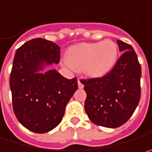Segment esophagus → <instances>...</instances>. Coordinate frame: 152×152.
I'll use <instances>...</instances> for the list:
<instances>
[{
	"instance_id": "esophagus-1",
	"label": "esophagus",
	"mask_w": 152,
	"mask_h": 152,
	"mask_svg": "<svg viewBox=\"0 0 152 152\" xmlns=\"http://www.w3.org/2000/svg\"><path fill=\"white\" fill-rule=\"evenodd\" d=\"M77 83H78V88H79V89H83V79H82V78H78V80H77Z\"/></svg>"
}]
</instances>
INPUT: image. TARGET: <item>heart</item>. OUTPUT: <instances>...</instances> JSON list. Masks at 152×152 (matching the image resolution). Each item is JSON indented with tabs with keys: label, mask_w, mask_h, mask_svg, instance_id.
Instances as JSON below:
<instances>
[{
	"label": "heart",
	"mask_w": 152,
	"mask_h": 152,
	"mask_svg": "<svg viewBox=\"0 0 152 152\" xmlns=\"http://www.w3.org/2000/svg\"><path fill=\"white\" fill-rule=\"evenodd\" d=\"M118 47L111 40L83 42L71 46L67 51L64 64L90 78L106 76L116 65Z\"/></svg>",
	"instance_id": "1"
}]
</instances>
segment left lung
I'll return each mask as SVG.
<instances>
[{"label": "left lung", "instance_id": "left-lung-1", "mask_svg": "<svg viewBox=\"0 0 152 152\" xmlns=\"http://www.w3.org/2000/svg\"><path fill=\"white\" fill-rule=\"evenodd\" d=\"M123 55L102 78L83 80L87 97L84 109L90 120L106 128H117L134 113L140 100L141 66L130 44L117 40Z\"/></svg>", "mask_w": 152, "mask_h": 152}]
</instances>
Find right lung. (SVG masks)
<instances>
[{"instance_id":"add662e5","label":"right lung","mask_w":152,"mask_h":152,"mask_svg":"<svg viewBox=\"0 0 152 152\" xmlns=\"http://www.w3.org/2000/svg\"><path fill=\"white\" fill-rule=\"evenodd\" d=\"M60 47L43 38H35L18 48L10 74V90L15 117L25 128L46 133L62 121L65 107L77 90V79H67L56 69Z\"/></svg>"}]
</instances>
